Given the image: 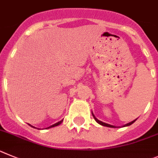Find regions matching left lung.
Segmentation results:
<instances>
[{
    "mask_svg": "<svg viewBox=\"0 0 158 158\" xmlns=\"http://www.w3.org/2000/svg\"><path fill=\"white\" fill-rule=\"evenodd\" d=\"M92 115H93L94 118V120H96V122H98V123H99V124L102 125V126H106V127H114V126H113V125L108 124V123H104V122H102V121H101V120H98V119H97V118H96V117H95V116H94V114H93V113H92ZM135 120H133V121L130 122V123H127V124H125V125H124V127H126V126H129V125L132 124V123H134V122H135Z\"/></svg>",
    "mask_w": 158,
    "mask_h": 158,
    "instance_id": "obj_1",
    "label": "left lung"
}]
</instances>
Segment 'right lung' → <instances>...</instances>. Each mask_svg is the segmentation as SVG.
<instances>
[{"mask_svg": "<svg viewBox=\"0 0 158 158\" xmlns=\"http://www.w3.org/2000/svg\"><path fill=\"white\" fill-rule=\"evenodd\" d=\"M62 121H63V120H61V121L58 122V123H55V124L52 125V126H50V127H48V128H50V127H56V126H58V125H59V124H60V123H62ZM29 125H30V126H31V124H29ZM31 127H33V126H31Z\"/></svg>", "mask_w": 158, "mask_h": 158, "instance_id": "obj_1", "label": "right lung"}]
</instances>
